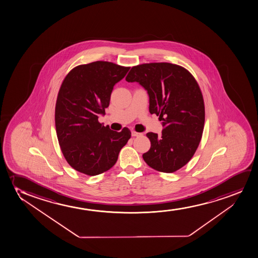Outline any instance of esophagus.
Returning a JSON list of instances; mask_svg holds the SVG:
<instances>
[{"label":"esophagus","mask_w":258,"mask_h":258,"mask_svg":"<svg viewBox=\"0 0 258 258\" xmlns=\"http://www.w3.org/2000/svg\"><path fill=\"white\" fill-rule=\"evenodd\" d=\"M131 135H132V137H140L142 136V133H139V132H136V131H132L131 132Z\"/></svg>","instance_id":"obj_1"}]
</instances>
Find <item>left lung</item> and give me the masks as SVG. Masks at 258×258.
I'll use <instances>...</instances> for the list:
<instances>
[{"label": "left lung", "instance_id": "obj_1", "mask_svg": "<svg viewBox=\"0 0 258 258\" xmlns=\"http://www.w3.org/2000/svg\"><path fill=\"white\" fill-rule=\"evenodd\" d=\"M127 82L147 91L149 110L162 120V135L149 132L151 149L143 155L150 167L171 173L191 160L204 130L205 105L197 81L184 67L171 63L133 67Z\"/></svg>", "mask_w": 258, "mask_h": 258}]
</instances>
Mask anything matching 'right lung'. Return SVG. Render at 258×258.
Segmentation results:
<instances>
[{"mask_svg":"<svg viewBox=\"0 0 258 258\" xmlns=\"http://www.w3.org/2000/svg\"><path fill=\"white\" fill-rule=\"evenodd\" d=\"M128 70L95 61L74 67L64 78L57 94L55 125L62 153L74 170L88 176L108 171L131 138L127 127L111 131L98 120L109 106L114 85Z\"/></svg>","mask_w":258,"mask_h":258,"instance_id":"obj_1","label":"right lung"}]
</instances>
